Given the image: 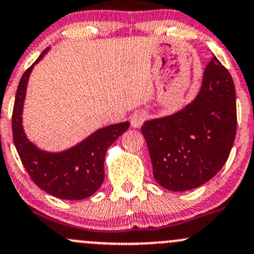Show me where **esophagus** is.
Returning a JSON list of instances; mask_svg holds the SVG:
<instances>
[{"mask_svg":"<svg viewBox=\"0 0 254 254\" xmlns=\"http://www.w3.org/2000/svg\"><path fill=\"white\" fill-rule=\"evenodd\" d=\"M146 118H147V116L143 111H136L135 113H132L131 118H130V121H131V127H140L141 125L143 124V122L146 121Z\"/></svg>","mask_w":254,"mask_h":254,"instance_id":"esophagus-1","label":"esophagus"}]
</instances>
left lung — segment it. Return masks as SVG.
<instances>
[{"instance_id": "left-lung-1", "label": "left lung", "mask_w": 254, "mask_h": 254, "mask_svg": "<svg viewBox=\"0 0 254 254\" xmlns=\"http://www.w3.org/2000/svg\"><path fill=\"white\" fill-rule=\"evenodd\" d=\"M141 131L161 187L185 191L210 181L235 140L236 96L229 71L213 57L193 101L171 116L144 122Z\"/></svg>"}]
</instances>
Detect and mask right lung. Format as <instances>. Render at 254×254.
<instances>
[{"mask_svg": "<svg viewBox=\"0 0 254 254\" xmlns=\"http://www.w3.org/2000/svg\"><path fill=\"white\" fill-rule=\"evenodd\" d=\"M49 47L25 71L19 82L14 101L13 141L24 168L42 190L65 200H82L91 196L104 182L106 152L130 123L108 125L91 133L71 148L50 153L38 148L26 137L23 127V107L27 82L33 66L43 59Z\"/></svg>", "mask_w": 254, "mask_h": 254, "instance_id": "right-lung-1", "label": "right lung"}]
</instances>
